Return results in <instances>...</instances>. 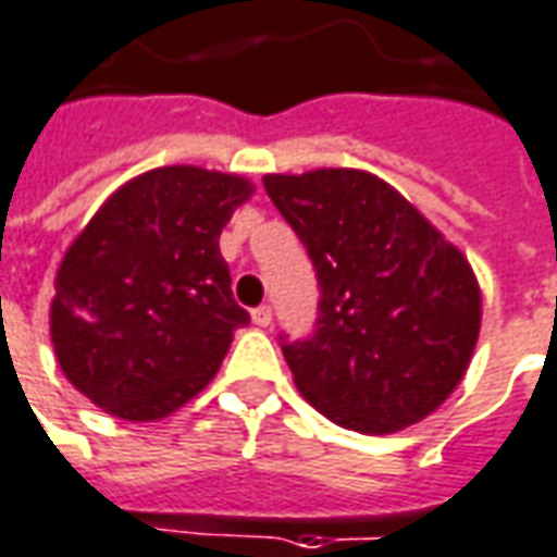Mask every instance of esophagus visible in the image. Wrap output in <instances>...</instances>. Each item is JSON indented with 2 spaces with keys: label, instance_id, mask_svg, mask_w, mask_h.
<instances>
[{
  "label": "esophagus",
  "instance_id": "obj_1",
  "mask_svg": "<svg viewBox=\"0 0 557 557\" xmlns=\"http://www.w3.org/2000/svg\"><path fill=\"white\" fill-rule=\"evenodd\" d=\"M271 317H274V313H271V308H268V305H262V308L252 310V323H256L259 329L271 326Z\"/></svg>",
  "mask_w": 557,
  "mask_h": 557
}]
</instances>
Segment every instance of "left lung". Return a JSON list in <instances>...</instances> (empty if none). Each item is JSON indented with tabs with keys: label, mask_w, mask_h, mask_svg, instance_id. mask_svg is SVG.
<instances>
[{
	"label": "left lung",
	"mask_w": 557,
	"mask_h": 557,
	"mask_svg": "<svg viewBox=\"0 0 557 557\" xmlns=\"http://www.w3.org/2000/svg\"><path fill=\"white\" fill-rule=\"evenodd\" d=\"M264 191L308 247L320 320L283 344L298 393L369 436L433 414L463 381L482 329L467 256L374 173H268Z\"/></svg>",
	"instance_id": "8db88e82"
}]
</instances>
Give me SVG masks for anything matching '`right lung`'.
<instances>
[{"label":"right lung","instance_id":"add662e5","mask_svg":"<svg viewBox=\"0 0 557 557\" xmlns=\"http://www.w3.org/2000/svg\"><path fill=\"white\" fill-rule=\"evenodd\" d=\"M256 188L173 164L109 195L57 268L51 342L70 384L121 421H158L213 381L249 313L219 234Z\"/></svg>","mask_w":557,"mask_h":557}]
</instances>
